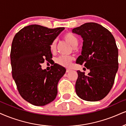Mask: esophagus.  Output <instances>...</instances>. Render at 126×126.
Masks as SVG:
<instances>
[{"instance_id":"obj_1","label":"esophagus","mask_w":126,"mask_h":126,"mask_svg":"<svg viewBox=\"0 0 126 126\" xmlns=\"http://www.w3.org/2000/svg\"><path fill=\"white\" fill-rule=\"evenodd\" d=\"M71 71V69H67L66 70V72H67V73H68V72H69Z\"/></svg>"}]
</instances>
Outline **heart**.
<instances>
[{
    "mask_svg": "<svg viewBox=\"0 0 126 126\" xmlns=\"http://www.w3.org/2000/svg\"><path fill=\"white\" fill-rule=\"evenodd\" d=\"M63 38L65 41L67 42L69 44H70L72 47H76L78 44V38L72 33L67 32L63 36ZM49 48L51 51H54L56 49V41L54 40L51 43L49 46ZM73 59L71 56H61L58 58L56 60V63L64 67H69L71 65Z\"/></svg>",
    "mask_w": 126,
    "mask_h": 126,
    "instance_id": "heart-1",
    "label": "heart"
}]
</instances>
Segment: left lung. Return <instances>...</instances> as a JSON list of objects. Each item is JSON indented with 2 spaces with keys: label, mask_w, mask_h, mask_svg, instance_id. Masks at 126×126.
Listing matches in <instances>:
<instances>
[{
  "label": "left lung",
  "mask_w": 126,
  "mask_h": 126,
  "mask_svg": "<svg viewBox=\"0 0 126 126\" xmlns=\"http://www.w3.org/2000/svg\"><path fill=\"white\" fill-rule=\"evenodd\" d=\"M83 38L81 55L77 63L90 72L78 71L77 95L84 100L95 102L106 97L114 84L119 68L118 48L113 35L106 28L96 23H86L72 30Z\"/></svg>",
  "instance_id": "8db88e82"
}]
</instances>
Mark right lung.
<instances>
[{
	"label": "right lung",
	"mask_w": 126,
	"mask_h": 126,
	"mask_svg": "<svg viewBox=\"0 0 126 126\" xmlns=\"http://www.w3.org/2000/svg\"><path fill=\"white\" fill-rule=\"evenodd\" d=\"M64 29L32 24L14 37L10 52L12 77L21 97L35 106L47 105L57 95V85L65 68L54 63L47 71L41 64L51 60L49 46Z\"/></svg>",
	"instance_id": "1"
}]
</instances>
